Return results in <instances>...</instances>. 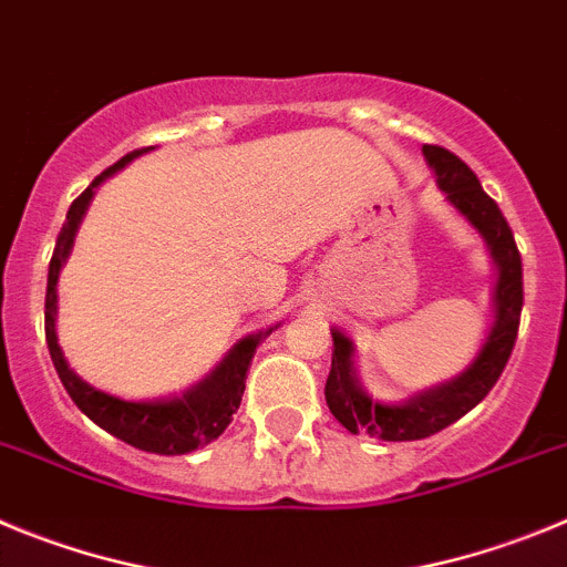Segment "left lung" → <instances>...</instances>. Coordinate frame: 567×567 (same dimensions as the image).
I'll return each instance as SVG.
<instances>
[{"instance_id": "left-lung-1", "label": "left lung", "mask_w": 567, "mask_h": 567, "mask_svg": "<svg viewBox=\"0 0 567 567\" xmlns=\"http://www.w3.org/2000/svg\"><path fill=\"white\" fill-rule=\"evenodd\" d=\"M423 155L437 175V186L446 192L452 206L486 237L497 262V288H494V328L483 344L481 355L452 384L412 398L406 404H379L355 381L353 344L344 333L333 330V364H330L324 398L336 421L353 435L381 437V441H421L446 430L449 423L466 415L497 384L514 350L523 310V259L506 217L497 203L483 192L481 181L457 155L443 146H423Z\"/></svg>"}]
</instances>
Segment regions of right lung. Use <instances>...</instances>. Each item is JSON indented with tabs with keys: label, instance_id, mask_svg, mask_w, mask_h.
<instances>
[{
	"label": "right lung",
	"instance_id": "add662e5",
	"mask_svg": "<svg viewBox=\"0 0 567 567\" xmlns=\"http://www.w3.org/2000/svg\"><path fill=\"white\" fill-rule=\"evenodd\" d=\"M137 152L141 150L130 152V155L121 157L115 166L101 172V175L75 197L73 206H70L68 223L61 226L59 239H55L53 259H50L48 296H44V336H48L50 359H53V367L55 372H59L61 384H64V390L70 392L75 406H79L90 421H95L101 430L121 437V441L130 443V446L144 449V452H155V455H186L192 449L206 446L214 437H220L223 430L234 421V412L239 410L243 390H246L248 367H251L254 350H257L262 336H248V339L239 341L231 353L226 355V361H223L200 386H195V390L186 392L183 398H175V401H141V404L106 395V392L95 390V386H90L86 381H81L68 367L64 353H61L59 347V339H55V282H59L61 265H64L70 246H73L75 228H79L86 206L93 200V188L99 186L106 175L121 169L126 161H132Z\"/></svg>",
	"mask_w": 567,
	"mask_h": 567
}]
</instances>
